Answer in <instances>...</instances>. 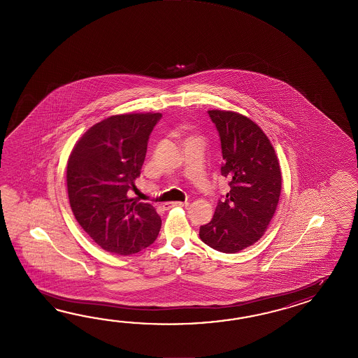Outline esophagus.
<instances>
[{"label": "esophagus", "mask_w": 358, "mask_h": 358, "mask_svg": "<svg viewBox=\"0 0 358 358\" xmlns=\"http://www.w3.org/2000/svg\"><path fill=\"white\" fill-rule=\"evenodd\" d=\"M188 206V202H166V203H164V208L165 210H169V208H171V207H187Z\"/></svg>", "instance_id": "obj_1"}]
</instances>
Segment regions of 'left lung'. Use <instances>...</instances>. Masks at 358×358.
I'll return each instance as SVG.
<instances>
[{
    "instance_id": "1",
    "label": "left lung",
    "mask_w": 358,
    "mask_h": 358,
    "mask_svg": "<svg viewBox=\"0 0 358 358\" xmlns=\"http://www.w3.org/2000/svg\"><path fill=\"white\" fill-rule=\"evenodd\" d=\"M220 137L221 176L230 190L219 199L199 238L216 251L236 253L256 243L274 216L282 173L274 147L257 124L233 111L210 110Z\"/></svg>"
}]
</instances>
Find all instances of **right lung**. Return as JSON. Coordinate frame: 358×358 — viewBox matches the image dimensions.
I'll use <instances>...</instances> for the list:
<instances>
[{"mask_svg":"<svg viewBox=\"0 0 358 358\" xmlns=\"http://www.w3.org/2000/svg\"><path fill=\"white\" fill-rule=\"evenodd\" d=\"M162 115L110 116L87 130L69 157V201L76 221L102 250L133 255L159 236L161 217L150 203L128 196L136 190L148 139Z\"/></svg>","mask_w":358,"mask_h":358,"instance_id":"obj_1","label":"right lung"}]
</instances>
